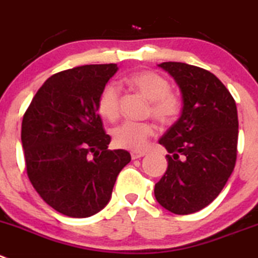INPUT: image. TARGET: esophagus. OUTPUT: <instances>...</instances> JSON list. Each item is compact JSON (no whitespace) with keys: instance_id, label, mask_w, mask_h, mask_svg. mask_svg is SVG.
<instances>
[{"instance_id":"obj_1","label":"esophagus","mask_w":258,"mask_h":258,"mask_svg":"<svg viewBox=\"0 0 258 258\" xmlns=\"http://www.w3.org/2000/svg\"><path fill=\"white\" fill-rule=\"evenodd\" d=\"M146 156V152H132V159H138Z\"/></svg>"}]
</instances>
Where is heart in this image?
I'll return each mask as SVG.
<instances>
[{"label": "heart", "mask_w": 258, "mask_h": 258, "mask_svg": "<svg viewBox=\"0 0 258 258\" xmlns=\"http://www.w3.org/2000/svg\"><path fill=\"white\" fill-rule=\"evenodd\" d=\"M127 85L136 88L149 100V112L163 124L177 119L181 111V100L170 91L166 78L153 71L143 70L127 76ZM97 110L105 119L114 121L119 116V88L110 82L102 87L97 99ZM156 134L154 124L148 121H124L112 129V141L119 148L138 152L144 149L149 138Z\"/></svg>", "instance_id": "1"}]
</instances>
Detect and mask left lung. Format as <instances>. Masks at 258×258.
<instances>
[{
  "label": "left lung",
  "mask_w": 258,
  "mask_h": 258,
  "mask_svg": "<svg viewBox=\"0 0 258 258\" xmlns=\"http://www.w3.org/2000/svg\"><path fill=\"white\" fill-rule=\"evenodd\" d=\"M175 78L182 112L159 139L168 167L154 196L178 215L204 209L220 194L237 159L238 114L233 96L209 71L180 62L158 64Z\"/></svg>",
  "instance_id": "left-lung-1"
}]
</instances>
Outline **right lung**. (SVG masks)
Masks as SVG:
<instances>
[{"label":"right lung","instance_id":"obj_1","mask_svg":"<svg viewBox=\"0 0 258 258\" xmlns=\"http://www.w3.org/2000/svg\"><path fill=\"white\" fill-rule=\"evenodd\" d=\"M116 71L110 63L55 73L24 114L29 180L49 207L67 217L87 218L104 209L132 159L124 149H107L111 138L97 110L100 92Z\"/></svg>","mask_w":258,"mask_h":258}]
</instances>
